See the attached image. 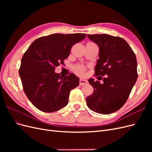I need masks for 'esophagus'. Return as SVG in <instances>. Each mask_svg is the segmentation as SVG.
Segmentation results:
<instances>
[{
    "label": "esophagus",
    "mask_w": 152,
    "mask_h": 152,
    "mask_svg": "<svg viewBox=\"0 0 152 152\" xmlns=\"http://www.w3.org/2000/svg\"><path fill=\"white\" fill-rule=\"evenodd\" d=\"M86 84H87V80H86L85 79H80V80H79V84H80V86L86 85Z\"/></svg>",
    "instance_id": "34e87169"
}]
</instances>
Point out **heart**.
<instances>
[{"instance_id":"heart-1","label":"heart","mask_w":152,"mask_h":152,"mask_svg":"<svg viewBox=\"0 0 152 152\" xmlns=\"http://www.w3.org/2000/svg\"><path fill=\"white\" fill-rule=\"evenodd\" d=\"M73 70H74V71L77 73H78V74H83V73L85 72V70H86V68L83 66L80 65H76L74 67V68H73Z\"/></svg>"}]
</instances>
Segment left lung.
<instances>
[{"mask_svg":"<svg viewBox=\"0 0 152 152\" xmlns=\"http://www.w3.org/2000/svg\"><path fill=\"white\" fill-rule=\"evenodd\" d=\"M98 45L99 59L96 75L105 76L103 84L89 79L94 92L86 98L89 109L108 115L117 111L125 104L137 78L136 55L126 41L107 34H87Z\"/></svg>","mask_w":152,"mask_h":152,"instance_id":"8db88e82","label":"left lung"}]
</instances>
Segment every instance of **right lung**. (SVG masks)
<instances>
[{
  "label": "right lung",
  "mask_w": 152,
  "mask_h": 152,
  "mask_svg": "<svg viewBox=\"0 0 152 152\" xmlns=\"http://www.w3.org/2000/svg\"><path fill=\"white\" fill-rule=\"evenodd\" d=\"M85 34H54L36 39L23 54L19 74L25 93L39 110L50 113L67 105L70 91L79 84L73 73L61 77L55 68L63 63Z\"/></svg>",
  "instance_id": "obj_1"
}]
</instances>
